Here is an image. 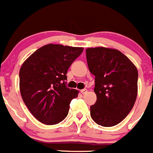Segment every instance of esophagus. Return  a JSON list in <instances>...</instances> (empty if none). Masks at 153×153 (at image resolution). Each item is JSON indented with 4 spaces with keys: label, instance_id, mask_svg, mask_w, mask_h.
<instances>
[{
    "label": "esophagus",
    "instance_id": "1",
    "mask_svg": "<svg viewBox=\"0 0 153 153\" xmlns=\"http://www.w3.org/2000/svg\"><path fill=\"white\" fill-rule=\"evenodd\" d=\"M87 89L86 88H84V89H82L81 90V92H82V94H83V95H85V93H87Z\"/></svg>",
    "mask_w": 153,
    "mask_h": 153
}]
</instances>
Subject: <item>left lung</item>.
Listing matches in <instances>:
<instances>
[{"instance_id": "8db88e82", "label": "left lung", "mask_w": 153, "mask_h": 153, "mask_svg": "<svg viewBox=\"0 0 153 153\" xmlns=\"http://www.w3.org/2000/svg\"><path fill=\"white\" fill-rule=\"evenodd\" d=\"M89 71L95 76L97 101L90 107L91 119L104 127L119 124L135 104L138 93V70L128 57L114 48L86 49Z\"/></svg>"}]
</instances>
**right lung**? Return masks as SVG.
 I'll return each mask as SVG.
<instances>
[{
  "label": "right lung",
  "instance_id": "1",
  "mask_svg": "<svg viewBox=\"0 0 153 153\" xmlns=\"http://www.w3.org/2000/svg\"><path fill=\"white\" fill-rule=\"evenodd\" d=\"M80 47L48 44L38 48L21 65L20 92L33 116L45 125L65 119L78 90L65 85L68 69L82 53Z\"/></svg>",
  "mask_w": 153,
  "mask_h": 153
}]
</instances>
